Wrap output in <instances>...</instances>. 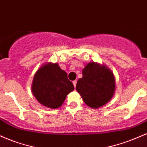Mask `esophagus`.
Returning <instances> with one entry per match:
<instances>
[{
    "instance_id": "obj_1",
    "label": "esophagus",
    "mask_w": 147,
    "mask_h": 147,
    "mask_svg": "<svg viewBox=\"0 0 147 147\" xmlns=\"http://www.w3.org/2000/svg\"><path fill=\"white\" fill-rule=\"evenodd\" d=\"M72 84H73L74 86L76 87V85H77V80H75V81H73V82H72Z\"/></svg>"
}]
</instances>
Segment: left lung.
<instances>
[{"label":"left lung","instance_id":"obj_1","mask_svg":"<svg viewBox=\"0 0 147 147\" xmlns=\"http://www.w3.org/2000/svg\"><path fill=\"white\" fill-rule=\"evenodd\" d=\"M82 74L83 77L77 81L76 89L84 102L92 109L109 102L115 89L113 72L104 65L92 62L86 65Z\"/></svg>","mask_w":147,"mask_h":147}]
</instances>
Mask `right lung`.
I'll list each match as a JSON object with an SVG mask.
<instances>
[{
  "mask_svg": "<svg viewBox=\"0 0 147 147\" xmlns=\"http://www.w3.org/2000/svg\"><path fill=\"white\" fill-rule=\"evenodd\" d=\"M75 89L68 75L57 63H47L37 70L32 91L43 106L56 109L62 105L67 95Z\"/></svg>",
  "mask_w": 147,
  "mask_h": 147,
  "instance_id": "right-lung-1",
  "label": "right lung"
}]
</instances>
